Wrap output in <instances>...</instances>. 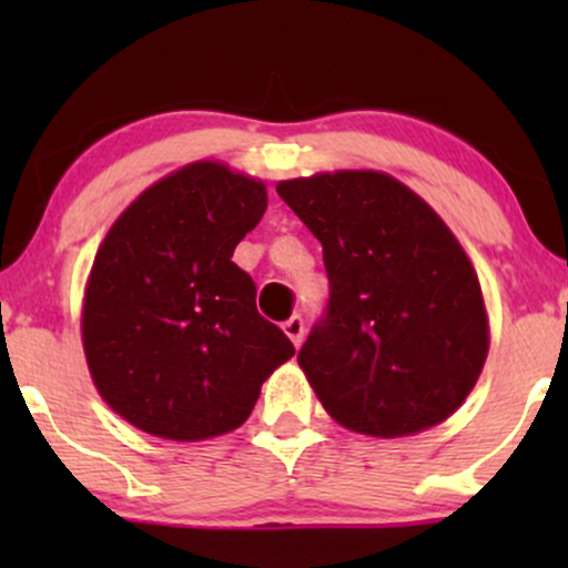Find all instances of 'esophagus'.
<instances>
[{
  "label": "esophagus",
  "mask_w": 568,
  "mask_h": 568,
  "mask_svg": "<svg viewBox=\"0 0 568 568\" xmlns=\"http://www.w3.org/2000/svg\"><path fill=\"white\" fill-rule=\"evenodd\" d=\"M283 331H285V336H288L291 342L298 347V344H302V338H304V321L298 315H293L291 321L283 323Z\"/></svg>",
  "instance_id": "34e87169"
}]
</instances>
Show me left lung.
I'll return each mask as SVG.
<instances>
[{"instance_id": "8db88e82", "label": "left lung", "mask_w": 568, "mask_h": 568, "mask_svg": "<svg viewBox=\"0 0 568 568\" xmlns=\"http://www.w3.org/2000/svg\"><path fill=\"white\" fill-rule=\"evenodd\" d=\"M277 194L323 245L328 315L298 366L331 419L371 438L446 422L488 355L484 291L456 234L382 171L302 175Z\"/></svg>"}]
</instances>
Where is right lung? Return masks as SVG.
Masks as SVG:
<instances>
[{
	"instance_id": "obj_1",
	"label": "right lung",
	"mask_w": 568,
	"mask_h": 568,
	"mask_svg": "<svg viewBox=\"0 0 568 568\" xmlns=\"http://www.w3.org/2000/svg\"><path fill=\"white\" fill-rule=\"evenodd\" d=\"M264 211V181L197 160L143 189L109 226L80 328L90 379L128 425L179 443L219 438L293 357L232 262Z\"/></svg>"
}]
</instances>
